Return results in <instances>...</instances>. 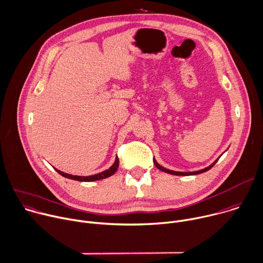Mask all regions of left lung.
<instances>
[{
    "instance_id": "8db88e82",
    "label": "left lung",
    "mask_w": 263,
    "mask_h": 263,
    "mask_svg": "<svg viewBox=\"0 0 263 263\" xmlns=\"http://www.w3.org/2000/svg\"><path fill=\"white\" fill-rule=\"evenodd\" d=\"M220 159V156L218 157V159L212 164V165H209L208 167H206V168H204V169H202V170H198V171H194V172H178V171H172V170H169V169H167V168H165V167H163V166H161L159 163L156 162V160L155 159H153V163H154V165H155V167L159 169V170H161V171H163V172H166V173H168V174H172V175H178V176H189V175H197V174H201V173H203V172H206V171H208L209 169H212L214 166H215V164L218 162V160Z\"/></svg>"
}]
</instances>
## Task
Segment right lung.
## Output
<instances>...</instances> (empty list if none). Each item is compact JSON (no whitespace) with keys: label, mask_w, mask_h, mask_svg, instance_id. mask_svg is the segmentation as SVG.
I'll list each match as a JSON object with an SVG mask.
<instances>
[{"label":"right lung","mask_w":263,"mask_h":263,"mask_svg":"<svg viewBox=\"0 0 263 263\" xmlns=\"http://www.w3.org/2000/svg\"><path fill=\"white\" fill-rule=\"evenodd\" d=\"M119 167V159L118 156H116L115 159V162L114 164L107 170H104L100 173H97V174H94V175H90V176H78V175H71V174H68V173H64L56 168H54L60 175L66 177V178H69V179H73V180H78V181H83V182H90V181H96V180H100V179H104L107 177H110L112 176L118 169Z\"/></svg>","instance_id":"obj_1"}]
</instances>
